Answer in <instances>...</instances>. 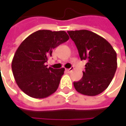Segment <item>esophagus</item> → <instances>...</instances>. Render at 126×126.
<instances>
[{
    "label": "esophagus",
    "mask_w": 126,
    "mask_h": 126,
    "mask_svg": "<svg viewBox=\"0 0 126 126\" xmlns=\"http://www.w3.org/2000/svg\"><path fill=\"white\" fill-rule=\"evenodd\" d=\"M73 70H74V68H73V67H72V68H68V69H65V71H66L68 73H71Z\"/></svg>",
    "instance_id": "1"
}]
</instances>
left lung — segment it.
Instances as JSON below:
<instances>
[{
	"label": "left lung",
	"instance_id": "left-lung-1",
	"mask_svg": "<svg viewBox=\"0 0 126 126\" xmlns=\"http://www.w3.org/2000/svg\"><path fill=\"white\" fill-rule=\"evenodd\" d=\"M68 35L75 43L81 60L87 61L82 78L74 82L76 90L94 96L104 91L112 82L117 63V53L103 37L87 31H70Z\"/></svg>",
	"mask_w": 126,
	"mask_h": 126
}]
</instances>
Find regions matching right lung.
Listing matches in <instances>:
<instances>
[{"label": "right lung", "mask_w": 126, "mask_h": 126, "mask_svg": "<svg viewBox=\"0 0 126 126\" xmlns=\"http://www.w3.org/2000/svg\"><path fill=\"white\" fill-rule=\"evenodd\" d=\"M63 31L40 30L31 34L17 48L12 62L14 77L25 94L35 98H44L58 88L65 68H47L45 63L52 49L68 40Z\"/></svg>", "instance_id": "add662e5"}]
</instances>
